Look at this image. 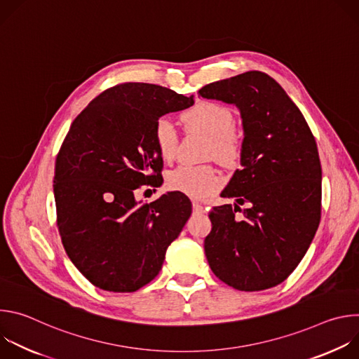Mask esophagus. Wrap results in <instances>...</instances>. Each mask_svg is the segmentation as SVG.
I'll return each instance as SVG.
<instances>
[{"mask_svg":"<svg viewBox=\"0 0 359 359\" xmlns=\"http://www.w3.org/2000/svg\"><path fill=\"white\" fill-rule=\"evenodd\" d=\"M191 204H193V210L196 213H204V206H203V204H200L198 201H193Z\"/></svg>","mask_w":359,"mask_h":359,"instance_id":"esophagus-1","label":"esophagus"}]
</instances>
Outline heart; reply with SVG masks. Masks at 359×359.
<instances>
[{
  "label": "heart",
  "mask_w": 359,
  "mask_h": 359,
  "mask_svg": "<svg viewBox=\"0 0 359 359\" xmlns=\"http://www.w3.org/2000/svg\"><path fill=\"white\" fill-rule=\"evenodd\" d=\"M186 132H198L209 137L206 158H213L226 168L238 163L243 153L241 135L233 128L234 115L230 108L210 100H200L182 114ZM153 142L163 161L176 156L179 135L168 118H159L153 126ZM223 177L212 165L180 166L169 172L166 184L173 191H180L193 198H203L215 193Z\"/></svg>",
  "instance_id": "obj_1"
}]
</instances>
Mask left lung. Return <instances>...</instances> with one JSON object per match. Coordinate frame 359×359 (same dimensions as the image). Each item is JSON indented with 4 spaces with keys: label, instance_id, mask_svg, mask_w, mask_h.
<instances>
[{
    "label": "left lung",
    "instance_id": "left-lung-1",
    "mask_svg": "<svg viewBox=\"0 0 359 359\" xmlns=\"http://www.w3.org/2000/svg\"><path fill=\"white\" fill-rule=\"evenodd\" d=\"M198 95L234 104L244 126L241 169L222 193L237 204L209 213L212 231L204 238L209 266L240 291L276 287L299 264L321 220L316 137L285 90L264 72L209 83ZM247 202L250 206L240 210Z\"/></svg>",
    "mask_w": 359,
    "mask_h": 359
}]
</instances>
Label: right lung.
<instances>
[{
  "mask_svg": "<svg viewBox=\"0 0 359 359\" xmlns=\"http://www.w3.org/2000/svg\"><path fill=\"white\" fill-rule=\"evenodd\" d=\"M193 104L169 88L125 82L99 93L72 122L55 161L57 226L68 257L95 287L133 292L162 270L191 203L172 191L137 204L133 191L163 182L156 121Z\"/></svg>",
  "mask_w": 359,
  "mask_h": 359,
  "instance_id": "add662e5",
  "label": "right lung"
}]
</instances>
